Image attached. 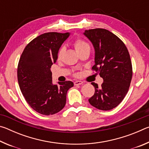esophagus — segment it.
I'll use <instances>...</instances> for the list:
<instances>
[{
  "label": "esophagus",
  "mask_w": 149,
  "mask_h": 149,
  "mask_svg": "<svg viewBox=\"0 0 149 149\" xmlns=\"http://www.w3.org/2000/svg\"><path fill=\"white\" fill-rule=\"evenodd\" d=\"M81 84H83V81H76L74 82V85H80Z\"/></svg>",
  "instance_id": "esophagus-1"
}]
</instances>
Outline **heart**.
<instances>
[{
  "label": "heart",
  "instance_id": "b5f03b06",
  "mask_svg": "<svg viewBox=\"0 0 149 149\" xmlns=\"http://www.w3.org/2000/svg\"><path fill=\"white\" fill-rule=\"evenodd\" d=\"M73 45H74V47L77 53L84 49H90L89 44H88L87 42H85L84 40H83L81 39H76L74 42ZM63 52H64V49H63V47H62L61 49H60L58 53V58H60L62 56ZM75 75H77V74H75Z\"/></svg>",
  "mask_w": 149,
  "mask_h": 149
}]
</instances>
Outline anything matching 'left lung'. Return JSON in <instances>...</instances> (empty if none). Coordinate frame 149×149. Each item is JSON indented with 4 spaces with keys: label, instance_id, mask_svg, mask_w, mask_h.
<instances>
[{
    "label": "left lung",
    "instance_id": "8db88e82",
    "mask_svg": "<svg viewBox=\"0 0 149 149\" xmlns=\"http://www.w3.org/2000/svg\"><path fill=\"white\" fill-rule=\"evenodd\" d=\"M84 35L91 41L95 50V64L92 70L99 73L104 80L100 87L91 83L95 94L89 102L99 110L113 109L124 99L132 79L129 51L122 40L107 29L86 30Z\"/></svg>",
    "mask_w": 149,
    "mask_h": 149
}]
</instances>
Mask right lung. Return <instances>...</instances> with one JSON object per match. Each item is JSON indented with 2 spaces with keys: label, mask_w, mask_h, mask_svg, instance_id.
<instances>
[{
  "label": "right lung",
  "mask_w": 149,
  "mask_h": 149,
  "mask_svg": "<svg viewBox=\"0 0 149 149\" xmlns=\"http://www.w3.org/2000/svg\"><path fill=\"white\" fill-rule=\"evenodd\" d=\"M68 33L49 32L33 39L25 47L17 65L18 84L25 99L33 109L49 116L60 112L66 102L67 91L73 82L52 84L50 68Z\"/></svg>",
  "instance_id": "right-lung-1"
}]
</instances>
